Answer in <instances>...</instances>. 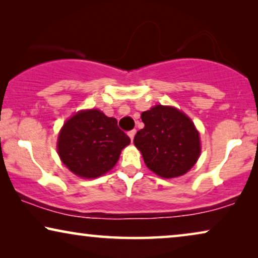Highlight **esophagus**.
I'll list each match as a JSON object with an SVG mask.
<instances>
[{
    "label": "esophagus",
    "mask_w": 258,
    "mask_h": 258,
    "mask_svg": "<svg viewBox=\"0 0 258 258\" xmlns=\"http://www.w3.org/2000/svg\"><path fill=\"white\" fill-rule=\"evenodd\" d=\"M135 134H136V130L135 129L130 130V132L128 133V135L130 137V140H132V142H133V140H134V136H135Z\"/></svg>",
    "instance_id": "obj_1"
}]
</instances>
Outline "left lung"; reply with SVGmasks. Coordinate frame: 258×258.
I'll use <instances>...</instances> for the list:
<instances>
[{
    "instance_id": "8db88e82",
    "label": "left lung",
    "mask_w": 258,
    "mask_h": 258,
    "mask_svg": "<svg viewBox=\"0 0 258 258\" xmlns=\"http://www.w3.org/2000/svg\"><path fill=\"white\" fill-rule=\"evenodd\" d=\"M141 118L144 128L137 132L134 144L151 171L172 178L194 167L201 154L200 135L188 116L176 108L155 105Z\"/></svg>"
}]
</instances>
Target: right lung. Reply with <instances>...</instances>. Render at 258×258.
I'll return each instance as SVG.
<instances>
[{
	"instance_id": "right-lung-1",
	"label": "right lung",
	"mask_w": 258,
	"mask_h": 258,
	"mask_svg": "<svg viewBox=\"0 0 258 258\" xmlns=\"http://www.w3.org/2000/svg\"><path fill=\"white\" fill-rule=\"evenodd\" d=\"M129 143V136L118 128L116 118L91 109L77 112L63 124L57 151L70 171L95 178L114 167Z\"/></svg>"
}]
</instances>
